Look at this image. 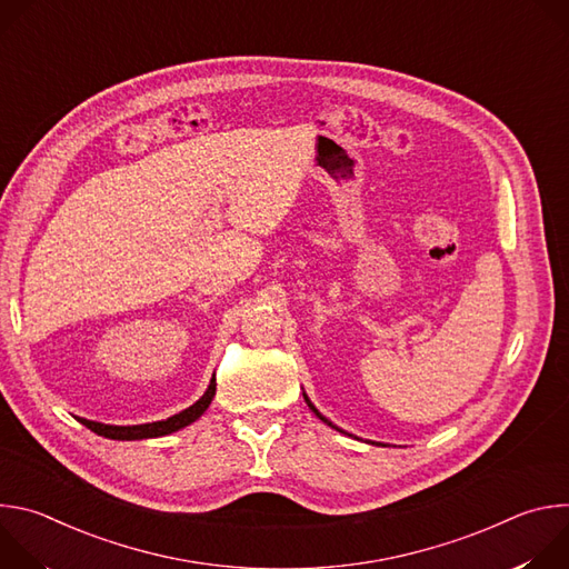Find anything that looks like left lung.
<instances>
[{"label":"left lung","instance_id":"1","mask_svg":"<svg viewBox=\"0 0 569 569\" xmlns=\"http://www.w3.org/2000/svg\"><path fill=\"white\" fill-rule=\"evenodd\" d=\"M303 400H306V402H308V408H310V410H312V412H315V417H317V419H319V421H323V423H327V426H329V428H333V430H338V432H342V435H349V432H345V430H340V428H338V426H336V423H331V421H329V419H327V417H323V415H321V412H319V410H317V408H315V405H312V402H310V398H308V393H306V391H303ZM349 437H353V435H349ZM369 443H373V446H385V443H380V441H369Z\"/></svg>","mask_w":569,"mask_h":569}]
</instances>
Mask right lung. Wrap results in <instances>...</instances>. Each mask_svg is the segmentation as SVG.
Returning <instances> with one entry per match:
<instances>
[{
    "label": "right lung",
    "instance_id": "right-lung-1",
    "mask_svg": "<svg viewBox=\"0 0 569 569\" xmlns=\"http://www.w3.org/2000/svg\"><path fill=\"white\" fill-rule=\"evenodd\" d=\"M213 396H216V376L211 378L207 391L191 405V408H187L180 415H173L164 421H152V423H141V426H108V423H99V421H90V419H78V421L86 428H90L92 432H97L99 437L117 439V441H141V439L167 437V435L178 432V430L191 426L193 421H198L207 412Z\"/></svg>",
    "mask_w": 569,
    "mask_h": 569
}]
</instances>
